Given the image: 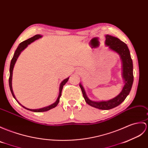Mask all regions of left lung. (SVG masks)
Masks as SVG:
<instances>
[{
    "mask_svg": "<svg viewBox=\"0 0 148 148\" xmlns=\"http://www.w3.org/2000/svg\"><path fill=\"white\" fill-rule=\"evenodd\" d=\"M105 45L110 50L119 55L122 65V78L124 82V86L121 92L116 97L108 101H92L87 97L84 88L82 84L79 83V86L83 95L85 101L88 105L100 110H110L116 107L125 100L131 90L134 81L133 75V64L130 57V51L127 45L122 41L111 35H105Z\"/></svg>",
    "mask_w": 148,
    "mask_h": 148,
    "instance_id": "obj_1",
    "label": "left lung"
}]
</instances>
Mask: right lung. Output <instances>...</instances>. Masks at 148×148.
<instances>
[{
  "label": "right lung",
  "mask_w": 148,
  "mask_h": 148,
  "mask_svg": "<svg viewBox=\"0 0 148 148\" xmlns=\"http://www.w3.org/2000/svg\"><path fill=\"white\" fill-rule=\"evenodd\" d=\"M42 37V35H36L30 38L27 39L25 41H24V42L21 43L19 45L18 47L17 48L16 50L14 52V54L13 56V57L12 58L11 60V65H10V69H9V73H10V74H9V88H10V90H11V93L13 96L14 98L17 101V102L18 103L21 105L24 108H25L26 110H29V111H32V112H46V111H48V110H50V109L51 108H53L56 107V106L58 105V102H59V100H60V98L61 97V94H62V89H63V86L64 85L66 84V82L68 81L69 79V77H67L66 79H65L64 80H63L61 82V83L60 84V87H59V94H58V98L57 99L56 101L53 103V104H51L49 106H45V107H43V108H39V109H29V108H27L26 107H25V106H24L23 105H22L17 100V99L15 97L14 94V92H13V90H12V71H13V69H14V65L16 64V62L17 60V59H18V57L19 56V55L21 54V51L23 50H25L26 48L27 47V45H29L30 43H32V42H35V40H38L40 38Z\"/></svg>",
  "instance_id": "add662e5"
}]
</instances>
